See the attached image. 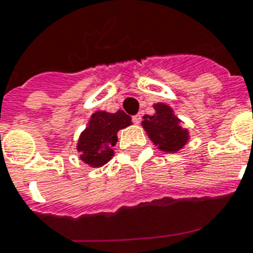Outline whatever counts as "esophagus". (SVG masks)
<instances>
[{
  "label": "esophagus",
  "mask_w": 253,
  "mask_h": 253,
  "mask_svg": "<svg viewBox=\"0 0 253 253\" xmlns=\"http://www.w3.org/2000/svg\"><path fill=\"white\" fill-rule=\"evenodd\" d=\"M132 121L134 123V124H140V123H141V115H134V116L132 117Z\"/></svg>",
  "instance_id": "1"
}]
</instances>
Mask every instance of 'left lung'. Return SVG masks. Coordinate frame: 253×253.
I'll use <instances>...</instances> for the list:
<instances>
[{"instance_id": "1", "label": "left lung", "mask_w": 253, "mask_h": 253, "mask_svg": "<svg viewBox=\"0 0 253 253\" xmlns=\"http://www.w3.org/2000/svg\"><path fill=\"white\" fill-rule=\"evenodd\" d=\"M153 116H144L142 128L146 130L153 144L160 150L175 153L181 150L189 141L187 129L182 128L181 120L173 113V109L166 104H154Z\"/></svg>"}]
</instances>
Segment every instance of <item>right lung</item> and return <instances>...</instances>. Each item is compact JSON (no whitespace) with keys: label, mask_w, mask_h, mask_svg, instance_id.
<instances>
[{"label":"right lung","mask_w":253,"mask_h":253,"mask_svg":"<svg viewBox=\"0 0 253 253\" xmlns=\"http://www.w3.org/2000/svg\"><path fill=\"white\" fill-rule=\"evenodd\" d=\"M130 116L124 111L108 113L97 111L91 116L88 126L78 141L80 160L92 168L105 165L113 157V149L117 142V132L130 125Z\"/></svg>","instance_id":"right-lung-1"}]
</instances>
